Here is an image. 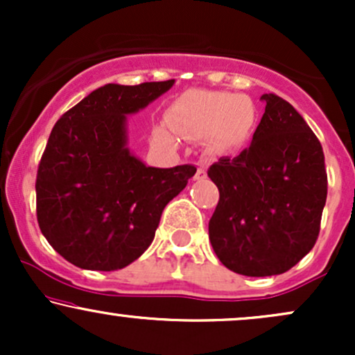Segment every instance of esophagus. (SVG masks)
I'll return each instance as SVG.
<instances>
[{
	"label": "esophagus",
	"instance_id": "34e87169",
	"mask_svg": "<svg viewBox=\"0 0 355 355\" xmlns=\"http://www.w3.org/2000/svg\"><path fill=\"white\" fill-rule=\"evenodd\" d=\"M207 177L205 172V164L203 162H198L197 164V173H195V180H202V178Z\"/></svg>",
	"mask_w": 355,
	"mask_h": 355
}]
</instances>
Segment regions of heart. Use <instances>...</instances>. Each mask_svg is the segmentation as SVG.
<instances>
[{
  "instance_id": "b5f03b06",
  "label": "heart",
  "mask_w": 355,
  "mask_h": 355,
  "mask_svg": "<svg viewBox=\"0 0 355 355\" xmlns=\"http://www.w3.org/2000/svg\"><path fill=\"white\" fill-rule=\"evenodd\" d=\"M173 132L189 138H211L218 148H232L247 140L255 125V107L247 96L225 92L191 89L166 112ZM158 138H168L164 128Z\"/></svg>"
}]
</instances>
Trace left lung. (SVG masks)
Segmentation results:
<instances>
[{"instance_id": "8db88e82", "label": "left lung", "mask_w": 355, "mask_h": 355, "mask_svg": "<svg viewBox=\"0 0 355 355\" xmlns=\"http://www.w3.org/2000/svg\"><path fill=\"white\" fill-rule=\"evenodd\" d=\"M252 144L209 168L220 198L209 222L215 254L247 277L284 274L315 245L327 198L322 145L288 101L263 95Z\"/></svg>"}]
</instances>
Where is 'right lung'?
Returning a JSON list of instances; mask_svg holds the SVG:
<instances>
[{"label": "right lung", "mask_w": 355, "mask_h": 355, "mask_svg": "<svg viewBox=\"0 0 355 355\" xmlns=\"http://www.w3.org/2000/svg\"><path fill=\"white\" fill-rule=\"evenodd\" d=\"M173 83H108L53 126L36 173V218L73 266L112 272L137 260L153 242L166 203L197 172L193 165L145 166L126 148L125 115Z\"/></svg>", "instance_id": "obj_1"}]
</instances>
